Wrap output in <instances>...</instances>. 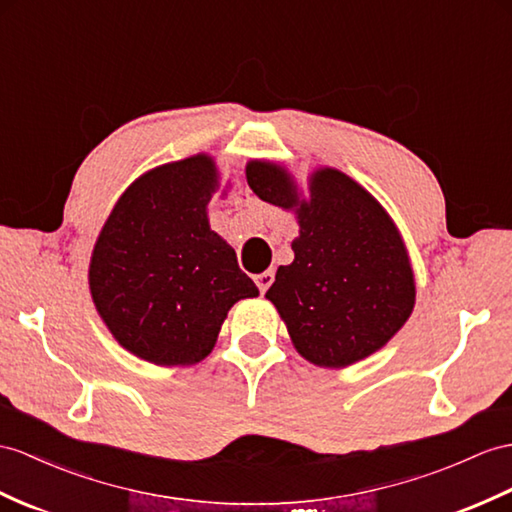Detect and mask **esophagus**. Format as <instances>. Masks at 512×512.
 Listing matches in <instances>:
<instances>
[{
  "instance_id": "1",
  "label": "esophagus",
  "mask_w": 512,
  "mask_h": 512,
  "mask_svg": "<svg viewBox=\"0 0 512 512\" xmlns=\"http://www.w3.org/2000/svg\"><path fill=\"white\" fill-rule=\"evenodd\" d=\"M273 278H276V273H273L271 269H267V271H263V273H258V276H254V282L258 284L260 293H265V291L269 289L271 282H273Z\"/></svg>"
}]
</instances>
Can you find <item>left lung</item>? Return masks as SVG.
Returning <instances> with one entry per match:
<instances>
[{
  "mask_svg": "<svg viewBox=\"0 0 512 512\" xmlns=\"http://www.w3.org/2000/svg\"><path fill=\"white\" fill-rule=\"evenodd\" d=\"M245 173L263 202L297 215L295 258L278 269L265 295L295 350L330 369L378 352L415 306L413 269L393 219L339 169L310 176L308 202L299 199L291 173L280 165L252 160Z\"/></svg>",
  "mask_w": 512,
  "mask_h": 512,
  "instance_id": "1",
  "label": "left lung"
}]
</instances>
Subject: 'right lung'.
I'll use <instances>...</instances> for the list:
<instances>
[{
	"mask_svg": "<svg viewBox=\"0 0 512 512\" xmlns=\"http://www.w3.org/2000/svg\"><path fill=\"white\" fill-rule=\"evenodd\" d=\"M217 186L206 154L156 167L128 186L97 236L89 267L95 308L147 363L204 360L228 310L258 295L234 249L208 226Z\"/></svg>",
	"mask_w": 512,
	"mask_h": 512,
	"instance_id": "obj_1",
	"label": "right lung"
}]
</instances>
